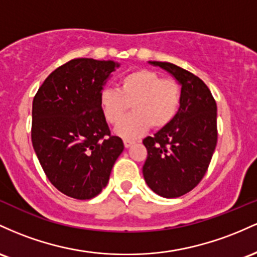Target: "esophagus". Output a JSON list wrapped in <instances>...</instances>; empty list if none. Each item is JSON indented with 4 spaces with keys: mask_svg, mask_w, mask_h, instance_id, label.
Masks as SVG:
<instances>
[{
    "mask_svg": "<svg viewBox=\"0 0 257 257\" xmlns=\"http://www.w3.org/2000/svg\"><path fill=\"white\" fill-rule=\"evenodd\" d=\"M132 144H135V141L123 140V146H125V148H130V147H131Z\"/></svg>",
    "mask_w": 257,
    "mask_h": 257,
    "instance_id": "obj_1",
    "label": "esophagus"
}]
</instances>
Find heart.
Returning a JSON list of instances; mask_svg holds the SVG:
<instances>
[{"label":"heart","mask_w":257,"mask_h":257,"mask_svg":"<svg viewBox=\"0 0 257 257\" xmlns=\"http://www.w3.org/2000/svg\"><path fill=\"white\" fill-rule=\"evenodd\" d=\"M134 113L123 120L129 104ZM181 104V87L175 80L161 79L155 71L138 69L123 75L117 82V90L103 88L99 105L105 119L116 125L115 134L123 138H136L149 126L163 128L177 114Z\"/></svg>","instance_id":"1"}]
</instances>
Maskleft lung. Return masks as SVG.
I'll return each mask as SVG.
<instances>
[{"label":"left lung","instance_id":"1","mask_svg":"<svg viewBox=\"0 0 257 257\" xmlns=\"http://www.w3.org/2000/svg\"><path fill=\"white\" fill-rule=\"evenodd\" d=\"M167 71L181 86L174 120L143 140L148 151L143 177L153 192L178 198L205 175L217 143V106L207 86L189 71L166 62H148Z\"/></svg>","mask_w":257,"mask_h":257}]
</instances>
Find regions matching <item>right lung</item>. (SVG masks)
<instances>
[{"label":"right lung","instance_id":"right-lung-1","mask_svg":"<svg viewBox=\"0 0 257 257\" xmlns=\"http://www.w3.org/2000/svg\"><path fill=\"white\" fill-rule=\"evenodd\" d=\"M119 66L114 60L73 59L50 74L34 97V151L51 183L68 197L99 194L123 151L99 105L100 91Z\"/></svg>","mask_w":257,"mask_h":257}]
</instances>
